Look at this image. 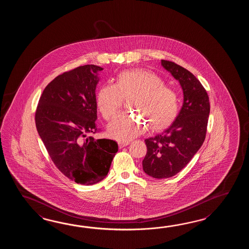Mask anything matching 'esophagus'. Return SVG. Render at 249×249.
Returning <instances> with one entry per match:
<instances>
[{
	"label": "esophagus",
	"mask_w": 249,
	"mask_h": 249,
	"mask_svg": "<svg viewBox=\"0 0 249 249\" xmlns=\"http://www.w3.org/2000/svg\"><path fill=\"white\" fill-rule=\"evenodd\" d=\"M128 144H129V142H122V141H119V142H118V146H119V148H120L125 147Z\"/></svg>",
	"instance_id": "1"
}]
</instances>
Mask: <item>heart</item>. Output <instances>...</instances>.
Returning <instances> with one entry per match:
<instances>
[{
  "instance_id": "heart-1",
  "label": "heart",
  "mask_w": 249,
  "mask_h": 249,
  "mask_svg": "<svg viewBox=\"0 0 249 249\" xmlns=\"http://www.w3.org/2000/svg\"><path fill=\"white\" fill-rule=\"evenodd\" d=\"M132 108L143 117L121 113L107 127L113 139L126 142L145 132L148 123L152 129H162L173 122L179 110L176 91L164 85V80L148 69L125 70L117 74L115 85H103L97 95V106L102 117L111 119L122 107L124 97L133 95Z\"/></svg>"
}]
</instances>
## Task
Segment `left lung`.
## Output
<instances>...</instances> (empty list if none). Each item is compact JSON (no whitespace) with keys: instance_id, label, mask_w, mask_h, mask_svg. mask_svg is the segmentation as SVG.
Returning a JSON list of instances; mask_svg holds the SVG:
<instances>
[{"instance_id":"8db88e82","label":"left lung","mask_w":249,"mask_h":249,"mask_svg":"<svg viewBox=\"0 0 249 249\" xmlns=\"http://www.w3.org/2000/svg\"><path fill=\"white\" fill-rule=\"evenodd\" d=\"M161 64L179 81L183 104L169 126L145 140L147 154L143 171L157 179L174 176L191 161L205 141L210 113L207 90L196 76L173 61L162 59Z\"/></svg>"}]
</instances>
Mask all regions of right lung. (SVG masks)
I'll list each match as a JSON object with an SVG mask.
<instances>
[{"label":"right lung","instance_id":"obj_1","mask_svg":"<svg viewBox=\"0 0 249 249\" xmlns=\"http://www.w3.org/2000/svg\"><path fill=\"white\" fill-rule=\"evenodd\" d=\"M102 68L85 65L59 74L42 91L36 125L54 164L76 183L91 185L106 177L118 150L116 142L95 140V90Z\"/></svg>","mask_w":249,"mask_h":249}]
</instances>
